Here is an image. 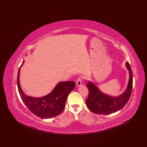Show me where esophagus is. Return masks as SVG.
<instances>
[{
    "instance_id": "esophagus-1",
    "label": "esophagus",
    "mask_w": 147,
    "mask_h": 147,
    "mask_svg": "<svg viewBox=\"0 0 147 147\" xmlns=\"http://www.w3.org/2000/svg\"><path fill=\"white\" fill-rule=\"evenodd\" d=\"M76 84L78 86L82 85V79L81 77L78 78V79L77 80V82H76Z\"/></svg>"
}]
</instances>
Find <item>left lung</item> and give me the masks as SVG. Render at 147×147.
<instances>
[{
    "label": "left lung",
    "mask_w": 147,
    "mask_h": 147,
    "mask_svg": "<svg viewBox=\"0 0 147 147\" xmlns=\"http://www.w3.org/2000/svg\"><path fill=\"white\" fill-rule=\"evenodd\" d=\"M129 78L126 90L118 96H112L102 92L96 84L90 81L86 84L89 90L86 104L90 111L96 114L108 115L117 112L124 107L130 98L132 89V72L131 66L126 62Z\"/></svg>",
    "instance_id": "left-lung-1"
}]
</instances>
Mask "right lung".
Segmentation results:
<instances>
[{"instance_id":"obj_1","label":"right lung","mask_w":147,"mask_h":147,"mask_svg":"<svg viewBox=\"0 0 147 147\" xmlns=\"http://www.w3.org/2000/svg\"><path fill=\"white\" fill-rule=\"evenodd\" d=\"M20 68L21 67L17 77L18 89L22 100L28 109L36 116L43 119L51 118L61 114L64 109L65 103L69 93L75 86V82H59L50 93L45 96L40 97L29 96L25 94L21 88Z\"/></svg>"}]
</instances>
